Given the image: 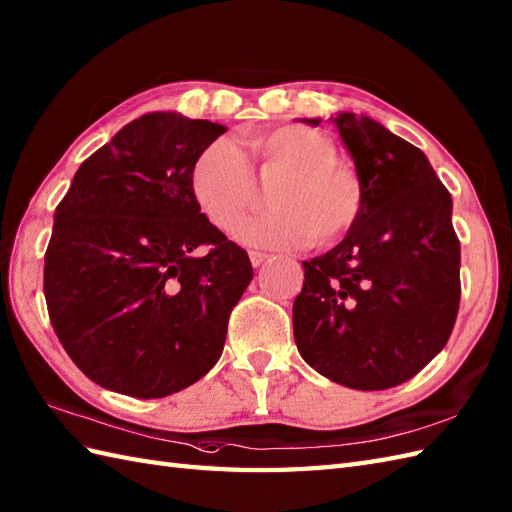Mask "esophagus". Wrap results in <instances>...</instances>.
Returning <instances> with one entry per match:
<instances>
[{
	"mask_svg": "<svg viewBox=\"0 0 512 512\" xmlns=\"http://www.w3.org/2000/svg\"><path fill=\"white\" fill-rule=\"evenodd\" d=\"M267 258H269V254H265V252H249V260H252V265H254V267H260V265H263Z\"/></svg>",
	"mask_w": 512,
	"mask_h": 512,
	"instance_id": "esophagus-1",
	"label": "esophagus"
}]
</instances>
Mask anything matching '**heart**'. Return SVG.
<instances>
[{"label":"heart","instance_id":"b5f03b06","mask_svg":"<svg viewBox=\"0 0 512 512\" xmlns=\"http://www.w3.org/2000/svg\"><path fill=\"white\" fill-rule=\"evenodd\" d=\"M243 152L226 139L206 145L191 167V193L199 210L223 232H232L269 193V213L239 230L252 245L332 247L363 215L365 184L354 165L339 160L334 141L313 128L254 130L243 136Z\"/></svg>","mask_w":512,"mask_h":512}]
</instances>
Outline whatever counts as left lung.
<instances>
[{
    "label": "left lung",
    "instance_id": "8db88e82",
    "mask_svg": "<svg viewBox=\"0 0 512 512\" xmlns=\"http://www.w3.org/2000/svg\"><path fill=\"white\" fill-rule=\"evenodd\" d=\"M334 123L363 178L365 208L339 245L302 263L293 334L321 376L382 391L417 376L454 330L460 241L452 195L426 154L378 121L341 112Z\"/></svg>",
    "mask_w": 512,
    "mask_h": 512
}]
</instances>
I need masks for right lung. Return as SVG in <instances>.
<instances>
[{"label":"right lung","mask_w":512,"mask_h":512,"mask_svg":"<svg viewBox=\"0 0 512 512\" xmlns=\"http://www.w3.org/2000/svg\"><path fill=\"white\" fill-rule=\"evenodd\" d=\"M223 132L149 112L82 162L56 206L43 269L49 321L104 389L141 400L178 393L223 352L254 269L191 193L195 158Z\"/></svg>","instance_id":"obj_1"}]
</instances>
